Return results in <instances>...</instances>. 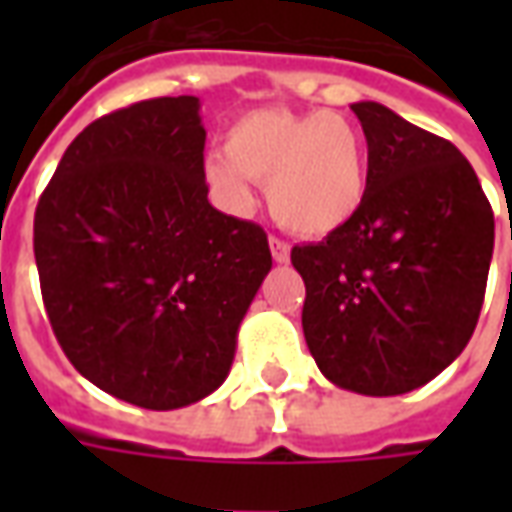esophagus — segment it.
Masks as SVG:
<instances>
[{
    "label": "esophagus",
    "mask_w": 512,
    "mask_h": 512,
    "mask_svg": "<svg viewBox=\"0 0 512 512\" xmlns=\"http://www.w3.org/2000/svg\"><path fill=\"white\" fill-rule=\"evenodd\" d=\"M268 246H271V255L277 263H288L290 260V246L285 241H279V238H268Z\"/></svg>",
    "instance_id": "esophagus-1"
}]
</instances>
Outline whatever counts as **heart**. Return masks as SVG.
Segmentation results:
<instances>
[{
    "instance_id": "heart-1",
    "label": "heart",
    "mask_w": 512,
    "mask_h": 512,
    "mask_svg": "<svg viewBox=\"0 0 512 512\" xmlns=\"http://www.w3.org/2000/svg\"><path fill=\"white\" fill-rule=\"evenodd\" d=\"M205 178L241 216L255 205L249 180L266 186L279 224L321 238L362 211L370 156L362 128L340 112L255 109L230 126L224 153L205 158Z\"/></svg>"
}]
</instances>
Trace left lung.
I'll return each instance as SVG.
<instances>
[{
	"mask_svg": "<svg viewBox=\"0 0 512 512\" xmlns=\"http://www.w3.org/2000/svg\"><path fill=\"white\" fill-rule=\"evenodd\" d=\"M370 156L362 211L321 244L293 246L301 326L334 386L406 395L469 343L494 255V211L461 150L376 101L351 104Z\"/></svg>",
	"mask_w": 512,
	"mask_h": 512,
	"instance_id": "1",
	"label": "left lung"
}]
</instances>
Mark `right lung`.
Listing matches in <instances>:
<instances>
[{"label":"right lung","instance_id":"obj_1","mask_svg":"<svg viewBox=\"0 0 512 512\" xmlns=\"http://www.w3.org/2000/svg\"><path fill=\"white\" fill-rule=\"evenodd\" d=\"M200 98H153L95 120L35 211V263L71 365L131 406L172 411L224 384L271 249L216 211Z\"/></svg>","mask_w":512,"mask_h":512}]
</instances>
